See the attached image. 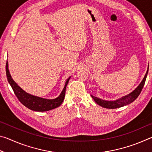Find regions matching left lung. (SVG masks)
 Returning a JSON list of instances; mask_svg holds the SVG:
<instances>
[{
  "label": "left lung",
  "instance_id": "1",
  "mask_svg": "<svg viewBox=\"0 0 152 152\" xmlns=\"http://www.w3.org/2000/svg\"><path fill=\"white\" fill-rule=\"evenodd\" d=\"M148 70L149 66L148 68L147 72H146L145 76H144L143 80L141 82L140 85H139L134 91L129 94L126 95V96H123L121 98H120V99L116 100V101H108L99 99V98L95 97L94 96H92V95H91V96L98 104L101 106L102 107L106 108V109H117V108L122 107L123 106H125V105L132 103V102L134 101L135 100L137 99L139 95L140 94L141 91H142L144 84H145L146 78H147Z\"/></svg>",
  "mask_w": 152,
  "mask_h": 152
}]
</instances>
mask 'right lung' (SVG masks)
<instances>
[{
  "instance_id": "right-lung-1",
  "label": "right lung",
  "mask_w": 152,
  "mask_h": 152,
  "mask_svg": "<svg viewBox=\"0 0 152 152\" xmlns=\"http://www.w3.org/2000/svg\"><path fill=\"white\" fill-rule=\"evenodd\" d=\"M6 74L9 83L12 87L19 101L24 106L27 107L28 109L34 110V111L39 112L48 111V110L56 109V108L60 106L64 101V97H65L66 88L67 84H68L69 82V80L70 78V77L68 79H67L65 83V86H64L63 91H61L60 96L54 99H46L28 94L20 88V86H18L17 84L12 78L11 74H10L8 61H7L6 63Z\"/></svg>"
}]
</instances>
